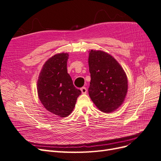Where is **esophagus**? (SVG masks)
<instances>
[{
    "label": "esophagus",
    "mask_w": 161,
    "mask_h": 161,
    "mask_svg": "<svg viewBox=\"0 0 161 161\" xmlns=\"http://www.w3.org/2000/svg\"><path fill=\"white\" fill-rule=\"evenodd\" d=\"M80 91H81L82 94H86V92H87V89H86V87H82V88L80 89Z\"/></svg>",
    "instance_id": "1"
}]
</instances>
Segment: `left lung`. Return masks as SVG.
Returning <instances> with one entry per match:
<instances>
[{
	"label": "left lung",
	"instance_id": "8db88e82",
	"mask_svg": "<svg viewBox=\"0 0 161 161\" xmlns=\"http://www.w3.org/2000/svg\"><path fill=\"white\" fill-rule=\"evenodd\" d=\"M90 98L100 111L109 114L122 105L128 92V77L119 62L101 50L89 51Z\"/></svg>",
	"mask_w": 161,
	"mask_h": 161
}]
</instances>
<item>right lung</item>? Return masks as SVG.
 <instances>
[{"label":"right lung","instance_id":"right-lung-1","mask_svg":"<svg viewBox=\"0 0 161 161\" xmlns=\"http://www.w3.org/2000/svg\"><path fill=\"white\" fill-rule=\"evenodd\" d=\"M69 56L68 53L62 52L49 58L43 65L37 84L39 99L43 107L60 118L72 113L81 94L67 72Z\"/></svg>","mask_w":161,"mask_h":161}]
</instances>
